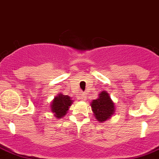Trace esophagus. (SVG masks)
Instances as JSON below:
<instances>
[{"mask_svg":"<svg viewBox=\"0 0 159 159\" xmlns=\"http://www.w3.org/2000/svg\"><path fill=\"white\" fill-rule=\"evenodd\" d=\"M81 100H85V95H84V93H82L81 94Z\"/></svg>","mask_w":159,"mask_h":159,"instance_id":"obj_1","label":"esophagus"}]
</instances>
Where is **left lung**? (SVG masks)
Masks as SVG:
<instances>
[{"instance_id":"8db88e82","label":"left lung","mask_w":159,"mask_h":159,"mask_svg":"<svg viewBox=\"0 0 159 159\" xmlns=\"http://www.w3.org/2000/svg\"><path fill=\"white\" fill-rule=\"evenodd\" d=\"M92 111L95 118L100 123L109 119L115 113V103L111 100L109 94L103 91L99 94V98L91 103Z\"/></svg>"}]
</instances>
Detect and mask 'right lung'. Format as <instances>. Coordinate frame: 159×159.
I'll return each mask as SVG.
<instances>
[{"instance_id": "right-lung-1", "label": "right lung", "mask_w": 159, "mask_h": 159, "mask_svg": "<svg viewBox=\"0 0 159 159\" xmlns=\"http://www.w3.org/2000/svg\"><path fill=\"white\" fill-rule=\"evenodd\" d=\"M72 103L73 100L69 96L59 93L54 98L52 103H51V111L54 113L56 118H61L66 115Z\"/></svg>"}]
</instances>
